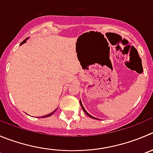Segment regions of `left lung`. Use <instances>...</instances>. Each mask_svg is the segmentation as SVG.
<instances>
[{
	"label": "left lung",
	"mask_w": 153,
	"mask_h": 153,
	"mask_svg": "<svg viewBox=\"0 0 153 153\" xmlns=\"http://www.w3.org/2000/svg\"><path fill=\"white\" fill-rule=\"evenodd\" d=\"M79 102H80V105H81V107H82V110H83L84 113H85V114L87 115V116H89V117H91V118H92V119H97V118L94 117V116H91V115H90L89 113H88V112H87L86 110H85V109L84 108V107H83V106H82V102H81V101H79Z\"/></svg>",
	"instance_id": "left-lung-1"
}]
</instances>
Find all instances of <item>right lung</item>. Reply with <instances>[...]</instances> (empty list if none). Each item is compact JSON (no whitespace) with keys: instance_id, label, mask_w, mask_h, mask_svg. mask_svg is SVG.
Wrapping results in <instances>:
<instances>
[{"instance_id":"add662e5","label":"right lung","mask_w":153,"mask_h":153,"mask_svg":"<svg viewBox=\"0 0 153 153\" xmlns=\"http://www.w3.org/2000/svg\"><path fill=\"white\" fill-rule=\"evenodd\" d=\"M27 39H28V38H26V39H25V40H23V41H22V42L21 45H22V44H23V43H25V42H26V40H27ZM56 110H57V109H56ZM56 110H54V111H53V112H52V113H49V114H48V115H46V116H42V117H41V118H45V117H48V116H52V114H53V113H55V112H56Z\"/></svg>"}]
</instances>
